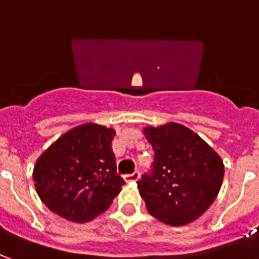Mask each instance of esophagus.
I'll use <instances>...</instances> for the list:
<instances>
[{
    "instance_id": "obj_1",
    "label": "esophagus",
    "mask_w": 259,
    "mask_h": 259,
    "mask_svg": "<svg viewBox=\"0 0 259 259\" xmlns=\"http://www.w3.org/2000/svg\"><path fill=\"white\" fill-rule=\"evenodd\" d=\"M138 179H139V172H134V174L125 175V176H124V180L127 183H135Z\"/></svg>"
}]
</instances>
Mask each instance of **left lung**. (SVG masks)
Segmentation results:
<instances>
[{"instance_id":"1","label":"left lung","mask_w":259,"mask_h":259,"mask_svg":"<svg viewBox=\"0 0 259 259\" xmlns=\"http://www.w3.org/2000/svg\"><path fill=\"white\" fill-rule=\"evenodd\" d=\"M143 134L155 154L153 172L138 182L147 211L164 224H190L219 195L223 159L199 135L178 122L150 125Z\"/></svg>"}]
</instances>
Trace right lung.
Listing matches in <instances>:
<instances>
[{"label":"right lung","instance_id":"add662e5","mask_svg":"<svg viewBox=\"0 0 259 259\" xmlns=\"http://www.w3.org/2000/svg\"><path fill=\"white\" fill-rule=\"evenodd\" d=\"M113 128L85 122L49 146L34 166L40 201L56 214L87 223L108 210L124 184L112 151Z\"/></svg>","mask_w":259,"mask_h":259}]
</instances>
